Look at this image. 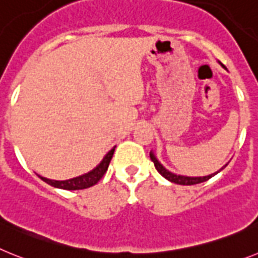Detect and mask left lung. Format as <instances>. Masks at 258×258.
Returning a JSON list of instances; mask_svg holds the SVG:
<instances>
[{
	"mask_svg": "<svg viewBox=\"0 0 258 258\" xmlns=\"http://www.w3.org/2000/svg\"><path fill=\"white\" fill-rule=\"evenodd\" d=\"M151 160L153 161L154 166H156L157 171L160 172L161 175L163 176V178H166L167 180H170V182L172 183H176V184H182V185H192V184H199V183H203V182H207L208 179H210L212 176H214L217 174H212V175H208V176H199V178H191V176H182V175H175V174H172V172L167 171L165 167L161 165L158 161H157V158L154 157L153 153H151ZM223 169V167H222ZM221 169V170H222Z\"/></svg>",
	"mask_w": 258,
	"mask_h": 258,
	"instance_id": "left-lung-1",
	"label": "left lung"
}]
</instances>
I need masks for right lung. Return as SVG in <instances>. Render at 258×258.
<instances>
[{
  "mask_svg": "<svg viewBox=\"0 0 258 258\" xmlns=\"http://www.w3.org/2000/svg\"><path fill=\"white\" fill-rule=\"evenodd\" d=\"M114 154V148L111 149L106 156L104 157L102 162L98 165L96 169H93L92 171H89L88 174H84V175H80L78 178L69 179V180H50V179H46L44 176H40V178L44 180L48 184L53 185L55 188H62V189H69V191H74V189H84V188H89L92 185H95L96 183L100 180V179L104 176V174L106 172L107 167H109V163L111 161V157Z\"/></svg>",
  "mask_w": 258,
  "mask_h": 258,
  "instance_id": "1",
  "label": "right lung"
}]
</instances>
